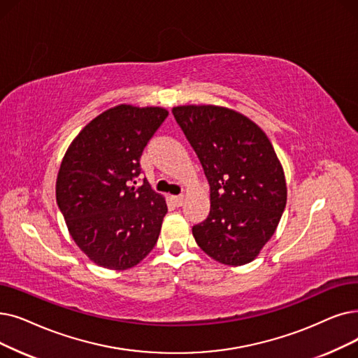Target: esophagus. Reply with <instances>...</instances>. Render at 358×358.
Segmentation results:
<instances>
[{
  "instance_id": "34e87169",
  "label": "esophagus",
  "mask_w": 358,
  "mask_h": 358,
  "mask_svg": "<svg viewBox=\"0 0 358 358\" xmlns=\"http://www.w3.org/2000/svg\"><path fill=\"white\" fill-rule=\"evenodd\" d=\"M173 200H174L176 206H181V205L184 203V196H182V194H180V196H173Z\"/></svg>"
}]
</instances>
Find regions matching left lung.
I'll return each instance as SVG.
<instances>
[{"label": "left lung", "instance_id": "left-lung-1", "mask_svg": "<svg viewBox=\"0 0 358 358\" xmlns=\"http://www.w3.org/2000/svg\"><path fill=\"white\" fill-rule=\"evenodd\" d=\"M173 114L210 189V212L193 227L194 240L224 265H245L271 240L287 205L273 146L252 120L224 106L184 105Z\"/></svg>", "mask_w": 358, "mask_h": 358}]
</instances>
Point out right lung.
<instances>
[{
    "mask_svg": "<svg viewBox=\"0 0 358 358\" xmlns=\"http://www.w3.org/2000/svg\"><path fill=\"white\" fill-rule=\"evenodd\" d=\"M168 117L159 106L111 108L79 133L61 162L57 203L70 234L96 265L124 271L143 260L159 237L165 200L142 173L141 157Z\"/></svg>",
    "mask_w": 358,
    "mask_h": 358,
    "instance_id": "obj_1",
    "label": "right lung"
}]
</instances>
